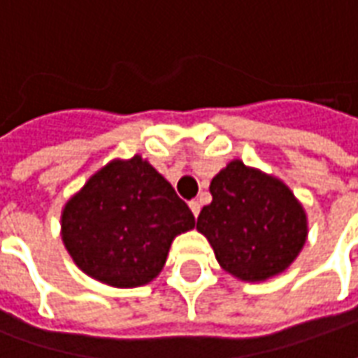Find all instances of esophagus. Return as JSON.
Here are the masks:
<instances>
[{
    "instance_id": "34e87169",
    "label": "esophagus",
    "mask_w": 358,
    "mask_h": 358,
    "mask_svg": "<svg viewBox=\"0 0 358 358\" xmlns=\"http://www.w3.org/2000/svg\"><path fill=\"white\" fill-rule=\"evenodd\" d=\"M189 209H192V213H194V217H197L199 215V210H201V205L197 201H189Z\"/></svg>"
}]
</instances>
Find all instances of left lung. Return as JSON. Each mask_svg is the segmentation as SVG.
Returning <instances> with one entry per match:
<instances>
[{"label": "left lung", "instance_id": "1", "mask_svg": "<svg viewBox=\"0 0 358 358\" xmlns=\"http://www.w3.org/2000/svg\"><path fill=\"white\" fill-rule=\"evenodd\" d=\"M197 217L218 264L243 282L284 272L307 241V215L282 180L232 161L210 182Z\"/></svg>", "mask_w": 358, "mask_h": 358}]
</instances>
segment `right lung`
I'll return each mask as SVG.
<instances>
[{"instance_id": "obj_1", "label": "right lung", "mask_w": 358, "mask_h": 358, "mask_svg": "<svg viewBox=\"0 0 358 358\" xmlns=\"http://www.w3.org/2000/svg\"><path fill=\"white\" fill-rule=\"evenodd\" d=\"M194 226L189 207L140 155L105 164L61 215L63 243L76 266L113 287L149 284L172 240Z\"/></svg>"}]
</instances>
